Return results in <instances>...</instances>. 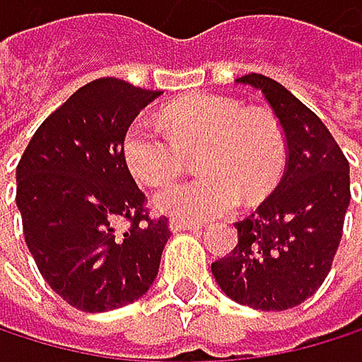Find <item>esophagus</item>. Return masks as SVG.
<instances>
[{
    "instance_id": "34e87169",
    "label": "esophagus",
    "mask_w": 362,
    "mask_h": 362,
    "mask_svg": "<svg viewBox=\"0 0 362 362\" xmlns=\"http://www.w3.org/2000/svg\"><path fill=\"white\" fill-rule=\"evenodd\" d=\"M169 228L171 232H182V230H199L202 223H195V221H185V219H171L169 221Z\"/></svg>"
}]
</instances>
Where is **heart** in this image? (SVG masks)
I'll use <instances>...</instances> for the list:
<instances>
[{
    "label": "heart",
    "instance_id": "obj_1",
    "mask_svg": "<svg viewBox=\"0 0 362 362\" xmlns=\"http://www.w3.org/2000/svg\"><path fill=\"white\" fill-rule=\"evenodd\" d=\"M163 125L136 119L123 136V160L141 185L158 189L182 173L187 154L197 151L199 177L154 195L156 211L185 221L230 213L241 202L267 197L284 165V139L265 112L215 95L177 100L163 112Z\"/></svg>",
    "mask_w": 362,
    "mask_h": 362
}]
</instances>
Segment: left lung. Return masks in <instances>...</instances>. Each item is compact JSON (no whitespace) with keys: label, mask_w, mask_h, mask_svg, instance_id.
<instances>
[{"label":"left lung","mask_w":362,"mask_h":362,"mask_svg":"<svg viewBox=\"0 0 362 362\" xmlns=\"http://www.w3.org/2000/svg\"><path fill=\"white\" fill-rule=\"evenodd\" d=\"M236 84L262 93L288 149L276 191L236 221L239 243L213 262L223 293L256 310L300 306L324 284L350 206V163L310 108L276 80L250 74Z\"/></svg>","instance_id":"obj_1"}]
</instances>
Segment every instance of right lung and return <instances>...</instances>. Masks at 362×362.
<instances>
[{
  "instance_id": "obj_1",
  "label": "right lung",
  "mask_w": 362,
  "mask_h": 362,
  "mask_svg": "<svg viewBox=\"0 0 362 362\" xmlns=\"http://www.w3.org/2000/svg\"><path fill=\"white\" fill-rule=\"evenodd\" d=\"M160 97L117 78L78 88L34 132L17 167V206L34 262L78 310L106 313L143 298L169 241L149 219L123 160L134 117ZM126 221L129 228L119 230Z\"/></svg>"
}]
</instances>
